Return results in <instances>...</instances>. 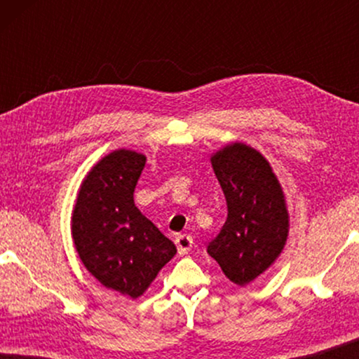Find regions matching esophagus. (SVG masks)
Listing matches in <instances>:
<instances>
[{
  "label": "esophagus",
  "mask_w": 359,
  "mask_h": 359,
  "mask_svg": "<svg viewBox=\"0 0 359 359\" xmlns=\"http://www.w3.org/2000/svg\"><path fill=\"white\" fill-rule=\"evenodd\" d=\"M175 243H176V248H178V253L186 255L191 252V248H193V237H191V235H186V233L178 235L175 240Z\"/></svg>",
  "instance_id": "1"
}]
</instances>
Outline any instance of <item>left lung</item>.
<instances>
[{"label":"left lung","mask_w":359,"mask_h":359,"mask_svg":"<svg viewBox=\"0 0 359 359\" xmlns=\"http://www.w3.org/2000/svg\"><path fill=\"white\" fill-rule=\"evenodd\" d=\"M210 161L227 201V220L208 253L230 281L245 286L266 271L286 245V201L268 160L252 147L235 142Z\"/></svg>","instance_id":"obj_1"}]
</instances>
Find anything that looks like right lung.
I'll use <instances>...</instances> for the list:
<instances>
[{"label": "right lung", "instance_id": "add662e5", "mask_svg": "<svg viewBox=\"0 0 359 359\" xmlns=\"http://www.w3.org/2000/svg\"><path fill=\"white\" fill-rule=\"evenodd\" d=\"M145 155L114 150L83 180L72 215L73 243L102 286L137 299L176 247L134 204Z\"/></svg>", "mask_w": 359, "mask_h": 359}]
</instances>
